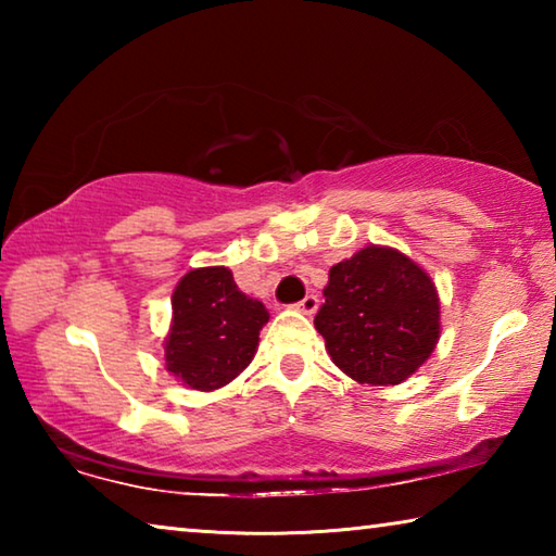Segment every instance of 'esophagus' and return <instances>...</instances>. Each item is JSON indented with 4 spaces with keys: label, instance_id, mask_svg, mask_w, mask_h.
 Returning a JSON list of instances; mask_svg holds the SVG:
<instances>
[{
    "label": "esophagus",
    "instance_id": "34e87169",
    "mask_svg": "<svg viewBox=\"0 0 556 556\" xmlns=\"http://www.w3.org/2000/svg\"><path fill=\"white\" fill-rule=\"evenodd\" d=\"M294 308H296V312H301V314H314L316 308H318V296L316 294H306L304 299L299 301V304H294Z\"/></svg>",
    "mask_w": 556,
    "mask_h": 556
}]
</instances>
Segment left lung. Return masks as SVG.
I'll return each mask as SVG.
<instances>
[{"label":"left lung","instance_id":"obj_1","mask_svg":"<svg viewBox=\"0 0 556 556\" xmlns=\"http://www.w3.org/2000/svg\"><path fill=\"white\" fill-rule=\"evenodd\" d=\"M324 296L316 331L338 368L363 384H400L439 341L434 281L397 250L370 244L338 262Z\"/></svg>","mask_w":556,"mask_h":556}]
</instances>
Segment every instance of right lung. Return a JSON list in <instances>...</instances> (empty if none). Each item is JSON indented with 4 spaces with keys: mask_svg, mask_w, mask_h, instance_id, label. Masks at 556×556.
Wrapping results in <instances>:
<instances>
[{
    "mask_svg": "<svg viewBox=\"0 0 556 556\" xmlns=\"http://www.w3.org/2000/svg\"><path fill=\"white\" fill-rule=\"evenodd\" d=\"M166 370L191 390H218L248 368L269 312L244 296L228 267H201L178 281Z\"/></svg>",
    "mask_w": 556,
    "mask_h": 556,
    "instance_id": "right-lung-1",
    "label": "right lung"
}]
</instances>
